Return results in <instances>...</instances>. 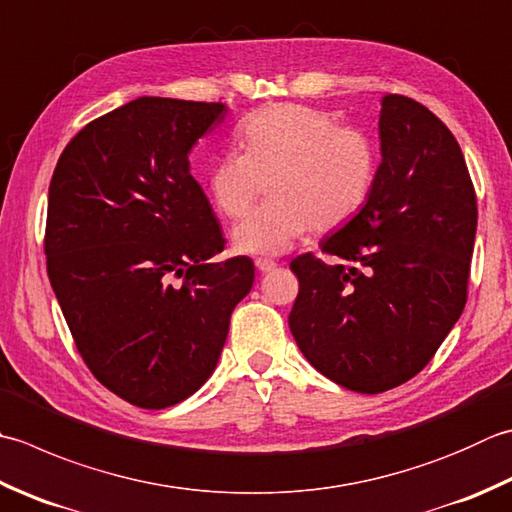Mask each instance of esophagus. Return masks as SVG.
I'll list each match as a JSON object with an SVG mask.
<instances>
[{"mask_svg": "<svg viewBox=\"0 0 512 512\" xmlns=\"http://www.w3.org/2000/svg\"><path fill=\"white\" fill-rule=\"evenodd\" d=\"M255 266H257L259 273H270V270L277 268V264L273 262V259H266V257L255 259Z\"/></svg>", "mask_w": 512, "mask_h": 512, "instance_id": "obj_1", "label": "esophagus"}]
</instances>
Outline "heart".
<instances>
[{
	"label": "heart",
	"instance_id": "obj_1",
	"mask_svg": "<svg viewBox=\"0 0 512 512\" xmlns=\"http://www.w3.org/2000/svg\"><path fill=\"white\" fill-rule=\"evenodd\" d=\"M242 153H226L208 170L219 213L239 219L268 184L273 204L233 230L246 255H282L310 228L326 233L350 222L373 190L377 148L364 130L337 126L326 110L275 104L246 117L237 130Z\"/></svg>",
	"mask_w": 512,
	"mask_h": 512
}]
</instances>
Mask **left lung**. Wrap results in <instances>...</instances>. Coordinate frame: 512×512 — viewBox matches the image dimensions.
<instances>
[{"label": "left lung", "instance_id": "left-lung-1", "mask_svg": "<svg viewBox=\"0 0 512 512\" xmlns=\"http://www.w3.org/2000/svg\"><path fill=\"white\" fill-rule=\"evenodd\" d=\"M375 184L362 210L290 268L288 326L319 373L355 393H384L422 370L457 324L477 230L462 148L426 106L382 97Z\"/></svg>", "mask_w": 512, "mask_h": 512}]
</instances>
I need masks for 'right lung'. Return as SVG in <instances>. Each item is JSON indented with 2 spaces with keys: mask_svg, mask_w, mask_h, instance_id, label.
Listing matches in <instances>:
<instances>
[{
  "mask_svg": "<svg viewBox=\"0 0 512 512\" xmlns=\"http://www.w3.org/2000/svg\"><path fill=\"white\" fill-rule=\"evenodd\" d=\"M226 104L139 97L70 139L48 188L46 266L77 350L139 408L184 402L250 293L248 257L215 262L222 228L188 155Z\"/></svg>",
  "mask_w": 512,
  "mask_h": 512,
  "instance_id": "right-lung-1",
  "label": "right lung"
}]
</instances>
